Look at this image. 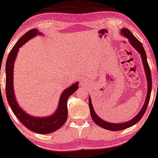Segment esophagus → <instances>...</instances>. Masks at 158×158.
Returning a JSON list of instances; mask_svg holds the SVG:
<instances>
[{
  "label": "esophagus",
  "mask_w": 158,
  "mask_h": 158,
  "mask_svg": "<svg viewBox=\"0 0 158 158\" xmlns=\"http://www.w3.org/2000/svg\"><path fill=\"white\" fill-rule=\"evenodd\" d=\"M86 83H87V81H85V80H83L82 81H81V84L83 86H84L85 85H86Z\"/></svg>",
  "instance_id": "esophagus-1"
}]
</instances>
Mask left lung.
Returning a JSON list of instances; mask_svg holds the SVG:
<instances>
[{
	"label": "left lung",
	"instance_id": "8db88e82",
	"mask_svg": "<svg viewBox=\"0 0 158 158\" xmlns=\"http://www.w3.org/2000/svg\"><path fill=\"white\" fill-rule=\"evenodd\" d=\"M120 33L121 35L124 36V37H126L128 39L130 44L135 48L136 50L138 51V52L140 53V56H141L144 69H145V71L147 79V83H148L147 85H147V94L145 102L144 104L143 108L140 110V112L137 114V115H136V117H134V118L131 120L128 121V122H124V123H109V122H105V121H104L101 118H100V117L96 114L94 110L92 101H91V98H90V96H89V110H90V114H91V117L93 121L95 123H96L97 125L99 126L100 127H102L104 129L109 130L110 131H119V130L126 129L127 127L132 126L139 122L147 110V106H148V104L150 100L151 92H152V75H151V70L148 64V62H147L146 53H145V49L143 48L142 43L132 35V33L128 29L124 28L121 30Z\"/></svg>",
	"mask_w": 158,
	"mask_h": 158
}]
</instances>
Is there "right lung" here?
I'll return each mask as SVG.
<instances>
[{"label":"right lung","instance_id":"add662e5","mask_svg":"<svg viewBox=\"0 0 158 158\" xmlns=\"http://www.w3.org/2000/svg\"><path fill=\"white\" fill-rule=\"evenodd\" d=\"M37 35H41L37 29L30 30L20 38L12 48L6 62V96L12 111L23 126L32 132L39 134H49L55 132L66 122L68 116L67 100L69 97L79 88V83L70 85L64 91L60 98L58 107L56 112L49 117H36L28 115L18 105L13 89V67L19 48L28 40Z\"/></svg>","mask_w":158,"mask_h":158}]
</instances>
